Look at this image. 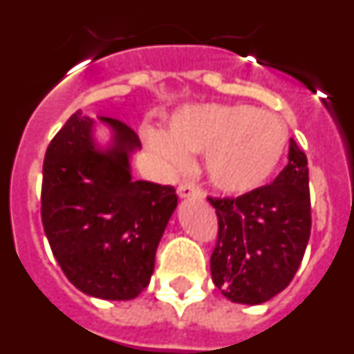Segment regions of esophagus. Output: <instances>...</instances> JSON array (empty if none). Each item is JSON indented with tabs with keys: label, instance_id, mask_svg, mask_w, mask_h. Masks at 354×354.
<instances>
[{
	"label": "esophagus",
	"instance_id": "obj_1",
	"mask_svg": "<svg viewBox=\"0 0 354 354\" xmlns=\"http://www.w3.org/2000/svg\"><path fill=\"white\" fill-rule=\"evenodd\" d=\"M177 193H179L180 198H198L200 196V189L198 187H195L193 184H180L179 187H177Z\"/></svg>",
	"mask_w": 354,
	"mask_h": 354
}]
</instances>
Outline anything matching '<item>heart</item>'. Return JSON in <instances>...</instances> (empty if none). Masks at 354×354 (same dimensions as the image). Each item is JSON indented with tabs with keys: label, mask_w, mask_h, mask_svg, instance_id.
<instances>
[{
	"label": "heart",
	"mask_w": 354,
	"mask_h": 354,
	"mask_svg": "<svg viewBox=\"0 0 354 354\" xmlns=\"http://www.w3.org/2000/svg\"><path fill=\"white\" fill-rule=\"evenodd\" d=\"M147 147L170 171L183 170L189 152L204 153L207 179L220 192L248 193L282 161L287 127L278 115L243 104H192L175 111L168 131H143Z\"/></svg>",
	"instance_id": "b5f03b06"
}]
</instances>
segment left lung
Masks as SVG:
<instances>
[{"instance_id": "1", "label": "left lung", "mask_w": 354, "mask_h": 354, "mask_svg": "<svg viewBox=\"0 0 354 354\" xmlns=\"http://www.w3.org/2000/svg\"><path fill=\"white\" fill-rule=\"evenodd\" d=\"M218 243L212 282L225 298L261 305L282 292L298 271L310 237L308 162L290 138L289 162L277 179L237 198H211Z\"/></svg>"}]
</instances>
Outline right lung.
Wrapping results in <instances>:
<instances>
[{
	"mask_svg": "<svg viewBox=\"0 0 354 354\" xmlns=\"http://www.w3.org/2000/svg\"><path fill=\"white\" fill-rule=\"evenodd\" d=\"M97 147L95 120L72 115L49 143L42 170V225L72 286L93 298H136L154 273L156 250L177 207L174 186L134 180L138 134L117 118Z\"/></svg>",
	"mask_w": 354,
	"mask_h": 354,
	"instance_id": "add662e5",
	"label": "right lung"
}]
</instances>
